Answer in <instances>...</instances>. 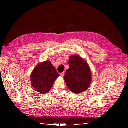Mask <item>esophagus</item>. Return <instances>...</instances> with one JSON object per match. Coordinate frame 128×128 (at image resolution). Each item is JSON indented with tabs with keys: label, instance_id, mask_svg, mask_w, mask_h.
Instances as JSON below:
<instances>
[{
	"label": "esophagus",
	"instance_id": "obj_1",
	"mask_svg": "<svg viewBox=\"0 0 128 128\" xmlns=\"http://www.w3.org/2000/svg\"><path fill=\"white\" fill-rule=\"evenodd\" d=\"M64 74H65V72H62V73H61V74H60V75H61V76L62 77H63L64 76Z\"/></svg>",
	"mask_w": 128,
	"mask_h": 128
}]
</instances>
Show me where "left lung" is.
Here are the masks:
<instances>
[{
	"mask_svg": "<svg viewBox=\"0 0 128 128\" xmlns=\"http://www.w3.org/2000/svg\"><path fill=\"white\" fill-rule=\"evenodd\" d=\"M69 67L64 78L68 88L72 92L78 94L84 92L91 82L92 74L87 62L77 54L69 57Z\"/></svg>",
	"mask_w": 128,
	"mask_h": 128,
	"instance_id": "obj_1",
	"label": "left lung"
}]
</instances>
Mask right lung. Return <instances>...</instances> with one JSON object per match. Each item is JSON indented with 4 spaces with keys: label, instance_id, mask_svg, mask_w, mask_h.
I'll return each mask as SVG.
<instances>
[{
    "label": "right lung",
    "instance_id": "right-lung-1",
    "mask_svg": "<svg viewBox=\"0 0 128 128\" xmlns=\"http://www.w3.org/2000/svg\"><path fill=\"white\" fill-rule=\"evenodd\" d=\"M59 76L50 62L46 61L38 64L32 71L30 76L31 86L38 92L46 93Z\"/></svg>",
    "mask_w": 128,
    "mask_h": 128
}]
</instances>
